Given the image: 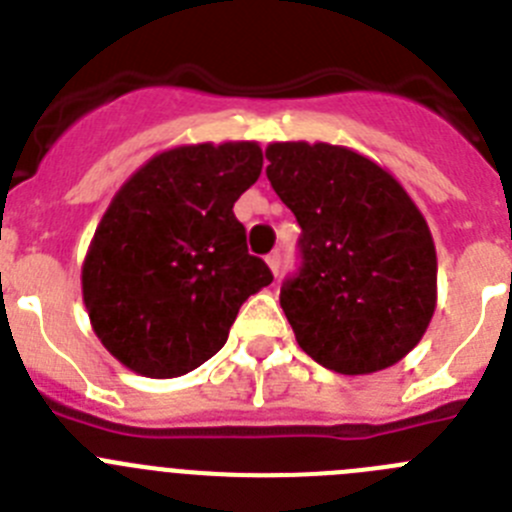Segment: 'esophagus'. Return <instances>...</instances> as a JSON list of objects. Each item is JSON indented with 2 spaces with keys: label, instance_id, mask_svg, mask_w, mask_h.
<instances>
[{
  "label": "esophagus",
  "instance_id": "obj_1",
  "mask_svg": "<svg viewBox=\"0 0 512 512\" xmlns=\"http://www.w3.org/2000/svg\"><path fill=\"white\" fill-rule=\"evenodd\" d=\"M265 262H267V267L273 270L275 278H278V275H280V252H270V255L265 257Z\"/></svg>",
  "mask_w": 512,
  "mask_h": 512
}]
</instances>
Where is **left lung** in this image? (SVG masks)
I'll return each instance as SVG.
<instances>
[{"label":"left lung","instance_id":"1","mask_svg":"<svg viewBox=\"0 0 512 512\" xmlns=\"http://www.w3.org/2000/svg\"><path fill=\"white\" fill-rule=\"evenodd\" d=\"M267 181L301 224V270L280 288L296 342L339 375L395 365L436 308V247L405 188L329 142H270Z\"/></svg>","mask_w":512,"mask_h":512}]
</instances>
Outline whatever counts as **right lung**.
I'll list each match as a JSON object with an SVG mask.
<instances>
[{
    "label": "right lung",
    "mask_w": 512,
    "mask_h": 512,
    "mask_svg": "<svg viewBox=\"0 0 512 512\" xmlns=\"http://www.w3.org/2000/svg\"><path fill=\"white\" fill-rule=\"evenodd\" d=\"M257 142L158 153L114 193L81 267L91 329L137 375L178 377L227 342L239 306L273 283L234 201L260 178Z\"/></svg>",
    "instance_id": "add662e5"
}]
</instances>
